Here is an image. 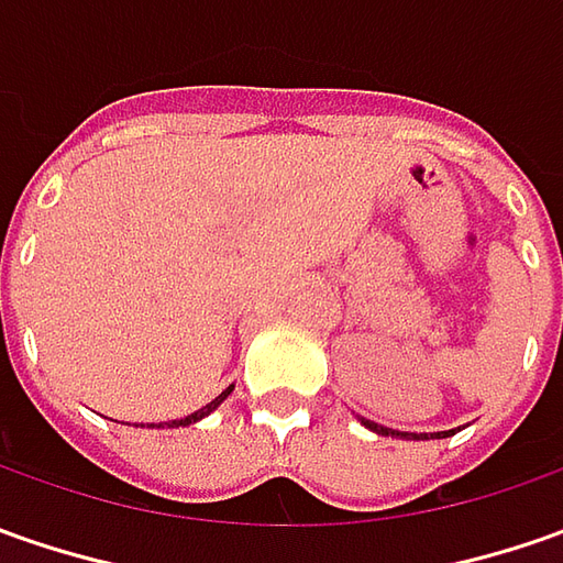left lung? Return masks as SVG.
<instances>
[{
	"mask_svg": "<svg viewBox=\"0 0 563 563\" xmlns=\"http://www.w3.org/2000/svg\"><path fill=\"white\" fill-rule=\"evenodd\" d=\"M361 423L367 427V430H374V433H379V437H405V439H427V433H401V430H389V427H379V423H374V420H364L361 417ZM452 433V430H445V433H430V437L437 439H445Z\"/></svg>",
	"mask_w": 563,
	"mask_h": 563,
	"instance_id": "1",
	"label": "left lung"
}]
</instances>
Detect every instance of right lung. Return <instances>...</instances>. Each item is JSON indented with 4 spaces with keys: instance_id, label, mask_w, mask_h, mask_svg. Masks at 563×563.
<instances>
[{
    "instance_id": "right-lung-1",
    "label": "right lung",
    "mask_w": 563,
    "mask_h": 563,
    "mask_svg": "<svg viewBox=\"0 0 563 563\" xmlns=\"http://www.w3.org/2000/svg\"><path fill=\"white\" fill-rule=\"evenodd\" d=\"M230 393H233V386H227V389H223L221 396L214 398V401H208L205 408H199V411H192V415H189V417H180V420H167L165 427H189V423H196V420H202V417L211 415L214 408H221V401H223V398H227V396H230ZM148 427H158V430H162V423H148Z\"/></svg>"
}]
</instances>
